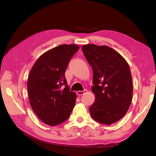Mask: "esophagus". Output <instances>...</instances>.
I'll list each match as a JSON object with an SVG mask.
<instances>
[{
    "instance_id": "34e87169",
    "label": "esophagus",
    "mask_w": 156,
    "mask_h": 156,
    "mask_svg": "<svg viewBox=\"0 0 156 156\" xmlns=\"http://www.w3.org/2000/svg\"><path fill=\"white\" fill-rule=\"evenodd\" d=\"M87 91V89H84L83 91H78L77 92H76V94H77V95H78V96H82V95L85 94Z\"/></svg>"
}]
</instances>
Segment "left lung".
<instances>
[{"label": "left lung", "instance_id": "obj_1", "mask_svg": "<svg viewBox=\"0 0 156 156\" xmlns=\"http://www.w3.org/2000/svg\"><path fill=\"white\" fill-rule=\"evenodd\" d=\"M82 51L93 69L91 91L96 100L89 112L94 120L110 125L120 120L130 107L133 84L127 62L105 45L84 44Z\"/></svg>", "mask_w": 156, "mask_h": 156}]
</instances>
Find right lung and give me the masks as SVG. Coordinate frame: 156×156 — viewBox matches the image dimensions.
Wrapping results in <instances>:
<instances>
[{
  "instance_id": "add662e5",
  "label": "right lung",
  "mask_w": 156,
  "mask_h": 156,
  "mask_svg": "<svg viewBox=\"0 0 156 156\" xmlns=\"http://www.w3.org/2000/svg\"><path fill=\"white\" fill-rule=\"evenodd\" d=\"M76 44H61L44 53L34 63L27 80L30 103L36 115L47 125L67 120L75 106L76 95L70 91L65 73L79 49Z\"/></svg>"
}]
</instances>
